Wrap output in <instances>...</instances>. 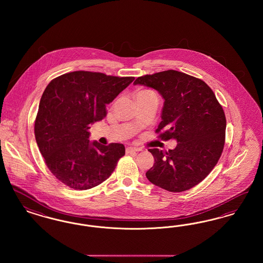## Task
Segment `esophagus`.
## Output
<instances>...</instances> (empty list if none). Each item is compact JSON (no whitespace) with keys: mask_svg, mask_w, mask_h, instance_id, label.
<instances>
[{"mask_svg":"<svg viewBox=\"0 0 263 263\" xmlns=\"http://www.w3.org/2000/svg\"><path fill=\"white\" fill-rule=\"evenodd\" d=\"M139 151H141V149L135 148V147H128V148H126V153L127 154H133V153H136V152H139Z\"/></svg>","mask_w":263,"mask_h":263,"instance_id":"1","label":"esophagus"}]
</instances>
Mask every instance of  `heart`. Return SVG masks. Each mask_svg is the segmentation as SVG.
Masks as SVG:
<instances>
[{
  "mask_svg": "<svg viewBox=\"0 0 263 263\" xmlns=\"http://www.w3.org/2000/svg\"><path fill=\"white\" fill-rule=\"evenodd\" d=\"M148 91H150V90H142V91H140V92H148Z\"/></svg>",
  "mask_w": 263,
  "mask_h": 263,
  "instance_id": "b5f03b06",
  "label": "heart"
}]
</instances>
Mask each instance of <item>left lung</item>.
I'll return each instance as SVG.
<instances>
[{
  "label": "left lung",
  "instance_id": "1",
  "mask_svg": "<svg viewBox=\"0 0 263 263\" xmlns=\"http://www.w3.org/2000/svg\"><path fill=\"white\" fill-rule=\"evenodd\" d=\"M134 85L162 96V121L156 132L177 142L168 152L149 150L155 163L147 178L171 192L197 185L217 164L225 144V113L212 89L200 79L175 70L139 77Z\"/></svg>",
  "mask_w": 263,
  "mask_h": 263
}]
</instances>
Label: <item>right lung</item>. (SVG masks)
Returning <instances> with one entry per match:
<instances>
[{"label": "right lung", "instance_id": "right-lung-1", "mask_svg": "<svg viewBox=\"0 0 263 263\" xmlns=\"http://www.w3.org/2000/svg\"><path fill=\"white\" fill-rule=\"evenodd\" d=\"M134 79L76 71L52 80L43 91L35 139L51 173L65 185L78 190L99 185L125 155L122 144L90 142L88 129L103 119L106 105Z\"/></svg>", "mask_w": 263, "mask_h": 263}]
</instances>
